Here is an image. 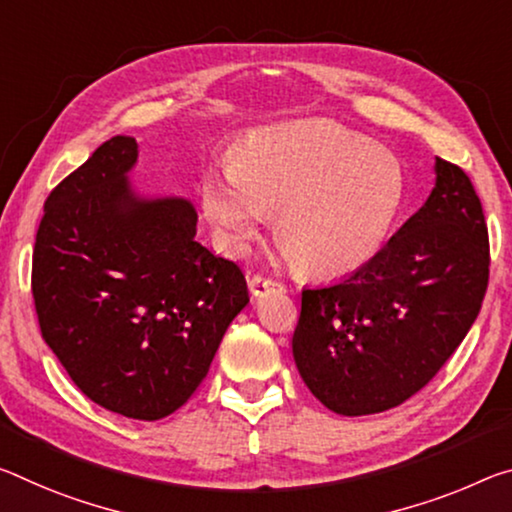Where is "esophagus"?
I'll list each match as a JSON object with an SVG mask.
<instances>
[{"label":"esophagus","instance_id":"1","mask_svg":"<svg viewBox=\"0 0 512 512\" xmlns=\"http://www.w3.org/2000/svg\"><path fill=\"white\" fill-rule=\"evenodd\" d=\"M250 291H253V296L262 298V296H269V294H275V291H285V285L278 280L269 278V275H262L257 273L250 278Z\"/></svg>","mask_w":512,"mask_h":512}]
</instances>
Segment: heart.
<instances>
[{"mask_svg":"<svg viewBox=\"0 0 512 512\" xmlns=\"http://www.w3.org/2000/svg\"><path fill=\"white\" fill-rule=\"evenodd\" d=\"M401 196L396 161L328 120L259 134L232 168L212 170L200 184L202 212L225 248L246 250L278 212L282 250L316 278H342L367 264Z\"/></svg>","mask_w":512,"mask_h":512,"instance_id":"1","label":"heart"}]
</instances>
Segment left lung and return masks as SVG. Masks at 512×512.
Returning <instances> with one entry per match:
<instances>
[{
	"instance_id": "obj_1",
	"label": "left lung",
	"mask_w": 512,
	"mask_h": 512,
	"mask_svg": "<svg viewBox=\"0 0 512 512\" xmlns=\"http://www.w3.org/2000/svg\"><path fill=\"white\" fill-rule=\"evenodd\" d=\"M488 275L481 200L465 170L437 157L431 196L383 250L344 280L303 289L291 339L300 378L337 415L396 408L465 339Z\"/></svg>"
}]
</instances>
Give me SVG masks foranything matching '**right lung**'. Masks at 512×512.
I'll use <instances>...</instances> for the list:
<instances>
[{"mask_svg":"<svg viewBox=\"0 0 512 512\" xmlns=\"http://www.w3.org/2000/svg\"><path fill=\"white\" fill-rule=\"evenodd\" d=\"M132 136H113L45 200L34 246L40 332L81 392L154 421L191 399L234 316L241 269L196 241L184 198H141L129 184Z\"/></svg>","mask_w":512,"mask_h":512,"instance_id":"add662e5","label":"right lung"}]
</instances>
